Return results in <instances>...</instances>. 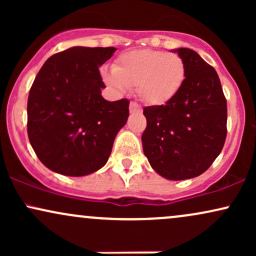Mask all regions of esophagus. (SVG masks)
<instances>
[{"instance_id": "esophagus-1", "label": "esophagus", "mask_w": 256, "mask_h": 256, "mask_svg": "<svg viewBox=\"0 0 256 256\" xmlns=\"http://www.w3.org/2000/svg\"><path fill=\"white\" fill-rule=\"evenodd\" d=\"M142 110V108H140V106L136 104V102L131 101L130 102V112L131 113H134V112H140Z\"/></svg>"}]
</instances>
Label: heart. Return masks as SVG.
Segmentation results:
<instances>
[{
	"instance_id": "1",
	"label": "heart",
	"mask_w": 256,
	"mask_h": 256,
	"mask_svg": "<svg viewBox=\"0 0 256 256\" xmlns=\"http://www.w3.org/2000/svg\"><path fill=\"white\" fill-rule=\"evenodd\" d=\"M186 77L184 60L174 52L137 49L116 58L113 70L102 72L104 83L116 90L136 86L148 106H164L178 95Z\"/></svg>"
}]
</instances>
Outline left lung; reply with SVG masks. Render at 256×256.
<instances>
[{"instance_id": "obj_1", "label": "left lung", "mask_w": 256, "mask_h": 256, "mask_svg": "<svg viewBox=\"0 0 256 256\" xmlns=\"http://www.w3.org/2000/svg\"><path fill=\"white\" fill-rule=\"evenodd\" d=\"M186 77L164 106L144 107L143 152L161 177L183 180L202 174L218 158L226 140L228 107L216 71L196 52L174 49Z\"/></svg>"}]
</instances>
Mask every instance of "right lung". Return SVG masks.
<instances>
[{
  "label": "right lung",
  "instance_id": "1",
  "mask_svg": "<svg viewBox=\"0 0 256 256\" xmlns=\"http://www.w3.org/2000/svg\"><path fill=\"white\" fill-rule=\"evenodd\" d=\"M116 49L72 46L52 55L34 78L28 100V134L44 166L82 177L106 165L128 118L126 98L110 102L98 67Z\"/></svg>",
  "mask_w": 256,
  "mask_h": 256
}]
</instances>
